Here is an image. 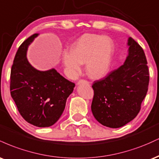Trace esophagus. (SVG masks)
Listing matches in <instances>:
<instances>
[{"label":"esophagus","mask_w":159,"mask_h":159,"mask_svg":"<svg viewBox=\"0 0 159 159\" xmlns=\"http://www.w3.org/2000/svg\"><path fill=\"white\" fill-rule=\"evenodd\" d=\"M89 84V83L87 81H84V80H80V81L77 83V85H81V84Z\"/></svg>","instance_id":"34e87169"}]
</instances>
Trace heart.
<instances>
[{"instance_id":"heart-1","label":"heart","mask_w":159,"mask_h":159,"mask_svg":"<svg viewBox=\"0 0 159 159\" xmlns=\"http://www.w3.org/2000/svg\"><path fill=\"white\" fill-rule=\"evenodd\" d=\"M114 43L108 36L86 34L71 45L69 54L63 55V62L69 75L75 77L86 63V72L90 78L106 77L112 66Z\"/></svg>"}]
</instances>
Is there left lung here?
<instances>
[{
  "mask_svg": "<svg viewBox=\"0 0 159 159\" xmlns=\"http://www.w3.org/2000/svg\"><path fill=\"white\" fill-rule=\"evenodd\" d=\"M127 45L123 64L92 86L93 114L98 123L113 129L136 117L148 90L149 69L143 50L132 37L128 39Z\"/></svg>",
  "mask_w": 159,
  "mask_h": 159,
  "instance_id": "8db88e82",
  "label": "left lung"
}]
</instances>
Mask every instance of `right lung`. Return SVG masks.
Masks as SVG:
<instances>
[{"instance_id": "right-lung-1", "label": "right lung", "mask_w": 159, "mask_h": 159, "mask_svg": "<svg viewBox=\"0 0 159 159\" xmlns=\"http://www.w3.org/2000/svg\"><path fill=\"white\" fill-rule=\"evenodd\" d=\"M39 34L20 45L10 75V93L20 114L37 127L52 126L60 119L75 84L63 78L55 69L40 71L29 63V45Z\"/></svg>"}]
</instances>
